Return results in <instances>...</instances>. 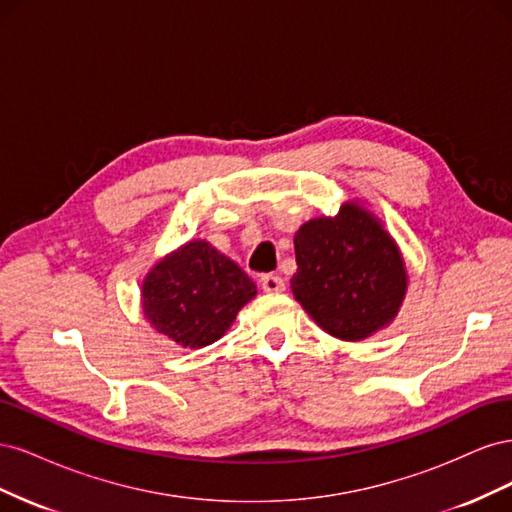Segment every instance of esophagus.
Instances as JSON below:
<instances>
[{"label":"esophagus","mask_w":512,"mask_h":512,"mask_svg":"<svg viewBox=\"0 0 512 512\" xmlns=\"http://www.w3.org/2000/svg\"><path fill=\"white\" fill-rule=\"evenodd\" d=\"M260 286L265 292H284L286 290V284L280 275H262Z\"/></svg>","instance_id":"34e87169"}]
</instances>
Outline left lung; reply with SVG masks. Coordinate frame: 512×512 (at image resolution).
<instances>
[{"instance_id":"left-lung-1","label":"left lung","mask_w":512,"mask_h":512,"mask_svg":"<svg viewBox=\"0 0 512 512\" xmlns=\"http://www.w3.org/2000/svg\"><path fill=\"white\" fill-rule=\"evenodd\" d=\"M294 256V299L342 342H363L389 327L406 299L404 254L363 200L305 222L294 235Z\"/></svg>"}]
</instances>
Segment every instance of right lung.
I'll list each match as a JSON object with an SVG mask.
<instances>
[{"label": "right lung", "mask_w": 512, "mask_h": 512, "mask_svg": "<svg viewBox=\"0 0 512 512\" xmlns=\"http://www.w3.org/2000/svg\"><path fill=\"white\" fill-rule=\"evenodd\" d=\"M256 292L235 260L205 239H190L147 271L141 307L151 329L196 350L218 342Z\"/></svg>", "instance_id": "right-lung-1"}]
</instances>
